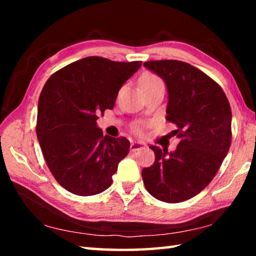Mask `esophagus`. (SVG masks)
<instances>
[{"label": "esophagus", "instance_id": "obj_1", "mask_svg": "<svg viewBox=\"0 0 256 256\" xmlns=\"http://www.w3.org/2000/svg\"><path fill=\"white\" fill-rule=\"evenodd\" d=\"M144 148H146V144H141V142H136V141H132L131 146H130V149H131V151H133V152H134V151L144 149Z\"/></svg>", "mask_w": 256, "mask_h": 256}]
</instances>
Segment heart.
<instances>
[{
    "label": "heart",
    "instance_id": "b5f03b06",
    "mask_svg": "<svg viewBox=\"0 0 256 256\" xmlns=\"http://www.w3.org/2000/svg\"><path fill=\"white\" fill-rule=\"evenodd\" d=\"M140 84H141L142 90L146 88H151V86H164L162 81L160 80L157 76L152 74V73H144L140 79ZM134 132L136 134H141L142 128L140 126H136L134 128Z\"/></svg>",
    "mask_w": 256,
    "mask_h": 256
}]
</instances>
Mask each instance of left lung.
I'll return each instance as SVG.
<instances>
[{"label":"left lung","instance_id":"1","mask_svg":"<svg viewBox=\"0 0 256 256\" xmlns=\"http://www.w3.org/2000/svg\"><path fill=\"white\" fill-rule=\"evenodd\" d=\"M168 90L166 120L177 126L174 152L150 146L152 166L142 170L148 192L178 203L196 196L214 180L232 144V110L224 90L209 76L176 60L144 62Z\"/></svg>","mask_w":256,"mask_h":256}]
</instances>
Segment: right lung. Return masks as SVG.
<instances>
[{
    "instance_id": "obj_1",
    "label": "right lung",
    "mask_w": 256,
    "mask_h": 256,
    "mask_svg": "<svg viewBox=\"0 0 256 256\" xmlns=\"http://www.w3.org/2000/svg\"><path fill=\"white\" fill-rule=\"evenodd\" d=\"M141 64L89 56L56 71L45 84L36 133L50 172L68 192L89 196L112 185L130 141L104 136L96 120L114 107L120 86Z\"/></svg>"
}]
</instances>
